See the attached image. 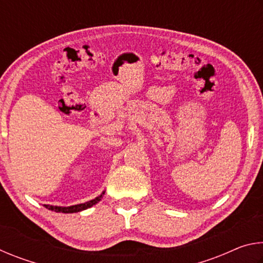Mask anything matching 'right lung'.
I'll return each instance as SVG.
<instances>
[{
	"label": "right lung",
	"instance_id": "1",
	"mask_svg": "<svg viewBox=\"0 0 263 263\" xmlns=\"http://www.w3.org/2000/svg\"><path fill=\"white\" fill-rule=\"evenodd\" d=\"M103 194L99 196V197H96L95 199H91V201L82 203V204H77V205H72V206H53V205H48V204H45L44 206L48 209V210H52V211H55V212H64V213L80 212L82 210H86V209L90 208L92 205H95L96 203H99L101 201V198H102V196H103Z\"/></svg>",
	"mask_w": 263,
	"mask_h": 263
}]
</instances>
